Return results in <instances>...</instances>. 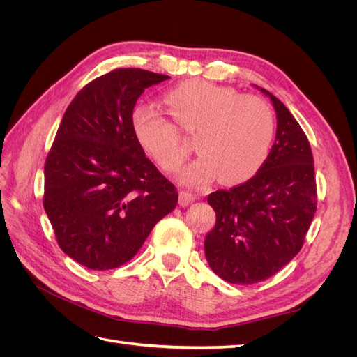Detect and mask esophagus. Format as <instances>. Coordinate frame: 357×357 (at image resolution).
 Returning a JSON list of instances; mask_svg holds the SVG:
<instances>
[{
    "label": "esophagus",
    "mask_w": 357,
    "mask_h": 357,
    "mask_svg": "<svg viewBox=\"0 0 357 357\" xmlns=\"http://www.w3.org/2000/svg\"><path fill=\"white\" fill-rule=\"evenodd\" d=\"M193 201H195V195H193V193L185 192V190L180 192V195H178V204L181 205V207H188V205L192 204Z\"/></svg>",
    "instance_id": "34e87169"
}]
</instances>
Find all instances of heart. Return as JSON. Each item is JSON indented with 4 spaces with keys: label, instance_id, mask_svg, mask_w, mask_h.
Wrapping results in <instances>:
<instances>
[{
    "label": "heart",
    "instance_id": "b5f03b06",
    "mask_svg": "<svg viewBox=\"0 0 357 357\" xmlns=\"http://www.w3.org/2000/svg\"><path fill=\"white\" fill-rule=\"evenodd\" d=\"M165 102L176 123L195 132L199 156L181 172L186 186H201L215 176L223 185H240L262 168L273 146L275 122L271 107L259 96L240 95L204 80L183 82L169 89ZM137 142L160 168L177 171L188 156L176 125L153 107H137L131 117Z\"/></svg>",
    "mask_w": 357,
    "mask_h": 357
}]
</instances>
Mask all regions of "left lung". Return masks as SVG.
Returning a JSON list of instances; mask_svg holds the SVG:
<instances>
[{"instance_id": "obj_1", "label": "left lung", "mask_w": 357, "mask_h": 357, "mask_svg": "<svg viewBox=\"0 0 357 357\" xmlns=\"http://www.w3.org/2000/svg\"><path fill=\"white\" fill-rule=\"evenodd\" d=\"M257 89L275 110V143L256 176L207 199L215 225L205 236V257L232 284L264 282L287 265L299 253L317 210L308 138L282 101Z\"/></svg>"}]
</instances>
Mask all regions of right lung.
<instances>
[{
  "label": "right lung",
  "instance_id": "1",
  "mask_svg": "<svg viewBox=\"0 0 357 357\" xmlns=\"http://www.w3.org/2000/svg\"><path fill=\"white\" fill-rule=\"evenodd\" d=\"M164 74L119 68L74 96L45 165L43 205L62 252L96 271L123 265L178 193L146 158L131 126L144 89Z\"/></svg>",
  "mask_w": 357,
  "mask_h": 357
}]
</instances>
